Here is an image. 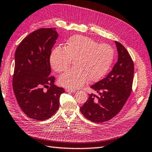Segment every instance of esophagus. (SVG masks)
Masks as SVG:
<instances>
[{"label": "esophagus", "mask_w": 152, "mask_h": 152, "mask_svg": "<svg viewBox=\"0 0 152 152\" xmlns=\"http://www.w3.org/2000/svg\"><path fill=\"white\" fill-rule=\"evenodd\" d=\"M65 91H67V92H75L76 91L75 89L71 88H66Z\"/></svg>", "instance_id": "1"}]
</instances>
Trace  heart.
<instances>
[{
    "label": "heart",
    "instance_id": "obj_1",
    "mask_svg": "<svg viewBox=\"0 0 152 152\" xmlns=\"http://www.w3.org/2000/svg\"><path fill=\"white\" fill-rule=\"evenodd\" d=\"M114 50L107 44H98L83 35L69 38L65 47L58 46L50 54V64L58 72L65 71L74 60L75 68L59 78L65 87L78 88L89 80L96 81L105 75L114 59Z\"/></svg>",
    "mask_w": 152,
    "mask_h": 152
}]
</instances>
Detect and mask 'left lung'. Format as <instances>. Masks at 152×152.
Instances as JSON below:
<instances>
[{"instance_id": "left-lung-1", "label": "left lung", "mask_w": 152, "mask_h": 152, "mask_svg": "<svg viewBox=\"0 0 152 152\" xmlns=\"http://www.w3.org/2000/svg\"><path fill=\"white\" fill-rule=\"evenodd\" d=\"M118 52V62L109 74L91 88L99 95L91 94L80 112L85 118L102 123L118 114L130 96L133 83L134 62L126 48L115 41Z\"/></svg>"}]
</instances>
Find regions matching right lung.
Segmentation results:
<instances>
[{"label": "right lung", "mask_w": 152, "mask_h": 152, "mask_svg": "<svg viewBox=\"0 0 152 152\" xmlns=\"http://www.w3.org/2000/svg\"><path fill=\"white\" fill-rule=\"evenodd\" d=\"M58 34L55 28H41L20 43L15 54L13 88L18 105L29 118L45 120L56 113L65 92L54 84L50 56Z\"/></svg>", "instance_id": "1"}]
</instances>
